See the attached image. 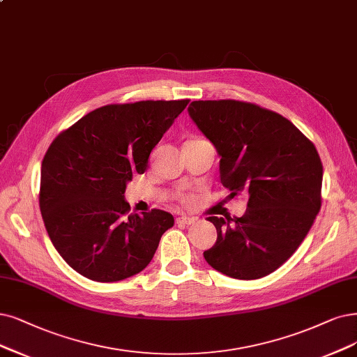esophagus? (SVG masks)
I'll use <instances>...</instances> for the list:
<instances>
[{"label":"esophagus","mask_w":357,"mask_h":357,"mask_svg":"<svg viewBox=\"0 0 357 357\" xmlns=\"http://www.w3.org/2000/svg\"><path fill=\"white\" fill-rule=\"evenodd\" d=\"M197 219L195 218H190V216H179L176 219L178 223H183V225H191V223H194Z\"/></svg>","instance_id":"34e87169"}]
</instances>
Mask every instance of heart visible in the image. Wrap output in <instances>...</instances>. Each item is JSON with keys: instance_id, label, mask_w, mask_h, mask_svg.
Returning <instances> with one entry per match:
<instances>
[{"instance_id": "b5f03b06", "label": "heart", "mask_w": 357, "mask_h": 357, "mask_svg": "<svg viewBox=\"0 0 357 357\" xmlns=\"http://www.w3.org/2000/svg\"><path fill=\"white\" fill-rule=\"evenodd\" d=\"M192 141H199V139H192ZM182 202H183V203H188L190 199H187V197H185V199H182Z\"/></svg>"}]
</instances>
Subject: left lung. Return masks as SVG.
I'll return each instance as SVG.
<instances>
[{"instance_id":"8db88e82","label":"left lung","mask_w":357,"mask_h":357,"mask_svg":"<svg viewBox=\"0 0 357 357\" xmlns=\"http://www.w3.org/2000/svg\"><path fill=\"white\" fill-rule=\"evenodd\" d=\"M188 114L215 145L231 199L248 195L241 218H207L218 240L204 259L231 278H263L293 256L319 213L321 157L288 119L252 102L192 101Z\"/></svg>"}]
</instances>
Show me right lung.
<instances>
[{
	"mask_svg": "<svg viewBox=\"0 0 357 357\" xmlns=\"http://www.w3.org/2000/svg\"><path fill=\"white\" fill-rule=\"evenodd\" d=\"M190 100L110 104L51 142L41 166L39 208L50 240L77 273L116 282L147 268L174 216L128 212V182Z\"/></svg>",
	"mask_w": 357,
	"mask_h": 357,
	"instance_id": "add662e5",
	"label": "right lung"
}]
</instances>
